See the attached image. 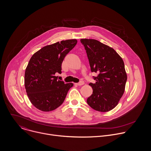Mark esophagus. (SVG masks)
Returning <instances> with one entry per match:
<instances>
[{
	"label": "esophagus",
	"mask_w": 151,
	"mask_h": 151,
	"mask_svg": "<svg viewBox=\"0 0 151 151\" xmlns=\"http://www.w3.org/2000/svg\"><path fill=\"white\" fill-rule=\"evenodd\" d=\"M76 85H78V86H81V85H83V84H84V82L83 81H80L79 82H78V83H75Z\"/></svg>",
	"instance_id": "obj_1"
}]
</instances>
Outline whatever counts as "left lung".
<instances>
[{
    "label": "left lung",
    "mask_w": 151,
    "mask_h": 151,
    "mask_svg": "<svg viewBox=\"0 0 151 151\" xmlns=\"http://www.w3.org/2000/svg\"><path fill=\"white\" fill-rule=\"evenodd\" d=\"M92 72L98 73L95 83H90L93 91L87 103L99 112H108L115 107L122 97L127 79L124 63L112 48L96 39H81Z\"/></svg>",
    "instance_id": "8db88e82"
}]
</instances>
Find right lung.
<instances>
[{
	"label": "right lung",
	"instance_id": "right-lung-1",
	"mask_svg": "<svg viewBox=\"0 0 151 151\" xmlns=\"http://www.w3.org/2000/svg\"><path fill=\"white\" fill-rule=\"evenodd\" d=\"M68 39L47 45L35 52L28 63L24 75V85L32 104L41 111L55 110L64 101L73 83H64L57 79L66 55L77 44Z\"/></svg>",
	"mask_w": 151,
	"mask_h": 151
}]
</instances>
